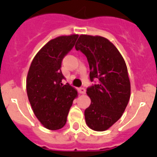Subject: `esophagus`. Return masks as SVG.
I'll return each mask as SVG.
<instances>
[{
  "label": "esophagus",
  "mask_w": 157,
  "mask_h": 157,
  "mask_svg": "<svg viewBox=\"0 0 157 157\" xmlns=\"http://www.w3.org/2000/svg\"><path fill=\"white\" fill-rule=\"evenodd\" d=\"M79 93L80 94H86V89L85 88H83V87H80L79 88Z\"/></svg>",
  "instance_id": "34e87169"
}]
</instances>
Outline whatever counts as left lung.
Masks as SVG:
<instances>
[{
  "label": "left lung",
  "mask_w": 157,
  "mask_h": 157,
  "mask_svg": "<svg viewBox=\"0 0 157 157\" xmlns=\"http://www.w3.org/2000/svg\"><path fill=\"white\" fill-rule=\"evenodd\" d=\"M75 48L86 56L91 81H98L86 90L91 104L84 113L86 123L92 130L105 131L121 118L130 100L125 60L117 48L101 36L81 34Z\"/></svg>",
  "instance_id": "1"
}]
</instances>
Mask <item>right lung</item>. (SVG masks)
Here are the masks:
<instances>
[{
    "mask_svg": "<svg viewBox=\"0 0 157 157\" xmlns=\"http://www.w3.org/2000/svg\"><path fill=\"white\" fill-rule=\"evenodd\" d=\"M78 35H62L50 40L36 54L27 77V93L34 115L48 130L61 129L73 101L76 89L62 83L61 63L74 47Z\"/></svg>",
    "mask_w": 157,
    "mask_h": 157,
    "instance_id": "obj_1",
    "label": "right lung"
}]
</instances>
